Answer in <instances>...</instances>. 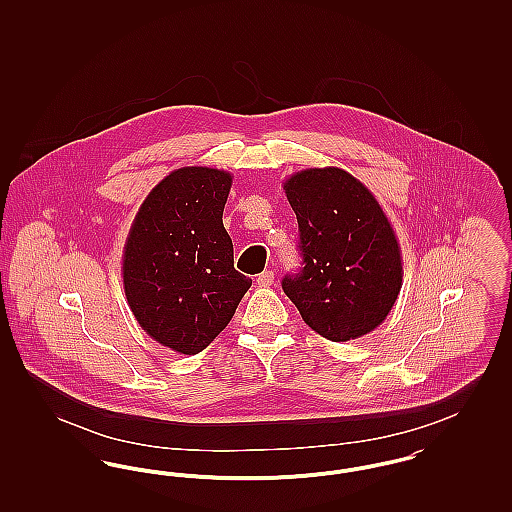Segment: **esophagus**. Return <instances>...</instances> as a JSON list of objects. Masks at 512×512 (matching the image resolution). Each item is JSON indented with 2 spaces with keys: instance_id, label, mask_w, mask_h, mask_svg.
I'll list each match as a JSON object with an SVG mask.
<instances>
[{
  "instance_id": "obj_1",
  "label": "esophagus",
  "mask_w": 512,
  "mask_h": 512,
  "mask_svg": "<svg viewBox=\"0 0 512 512\" xmlns=\"http://www.w3.org/2000/svg\"><path fill=\"white\" fill-rule=\"evenodd\" d=\"M274 284V272L272 270H265V272H261L259 276H257V286L259 288H268V286H272Z\"/></svg>"
}]
</instances>
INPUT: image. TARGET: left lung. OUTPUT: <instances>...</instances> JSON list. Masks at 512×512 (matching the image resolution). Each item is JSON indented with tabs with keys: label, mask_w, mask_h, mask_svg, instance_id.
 Masks as SVG:
<instances>
[{
	"label": "left lung",
	"mask_w": 512,
	"mask_h": 512,
	"mask_svg": "<svg viewBox=\"0 0 512 512\" xmlns=\"http://www.w3.org/2000/svg\"><path fill=\"white\" fill-rule=\"evenodd\" d=\"M284 190L305 265L282 280L284 293L326 340L372 332L403 286L401 247L384 209L361 180L338 167L295 172Z\"/></svg>",
	"instance_id": "1"
}]
</instances>
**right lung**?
Returning a JSON list of instances; mask_svg holds the SVG:
<instances>
[{
  "mask_svg": "<svg viewBox=\"0 0 512 512\" xmlns=\"http://www.w3.org/2000/svg\"><path fill=\"white\" fill-rule=\"evenodd\" d=\"M232 174L182 167L144 199L122 251V284L138 324L161 345L195 355L234 317L251 278L234 268L222 224Z\"/></svg>",
  "mask_w": 512,
  "mask_h": 512,
  "instance_id": "add662e5",
  "label": "right lung"
}]
</instances>
